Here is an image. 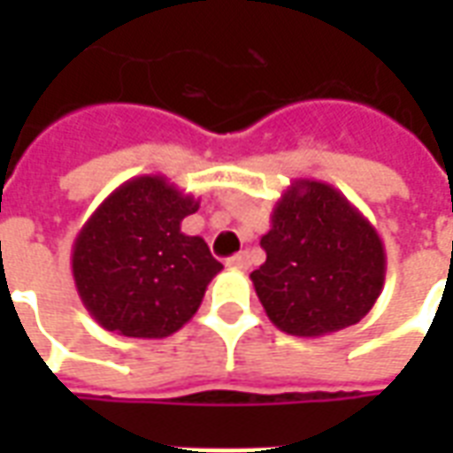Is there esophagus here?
I'll return each instance as SVG.
<instances>
[{"label":"esophagus","mask_w":453,"mask_h":453,"mask_svg":"<svg viewBox=\"0 0 453 453\" xmlns=\"http://www.w3.org/2000/svg\"><path fill=\"white\" fill-rule=\"evenodd\" d=\"M227 266H230V269L245 272V269H250V255H247V252H240V255L230 257V259H227Z\"/></svg>","instance_id":"34e87169"}]
</instances>
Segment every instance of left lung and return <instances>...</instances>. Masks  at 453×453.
Here are the masks:
<instances>
[{
	"label": "left lung",
	"mask_w": 453,
	"mask_h": 453,
	"mask_svg": "<svg viewBox=\"0 0 453 453\" xmlns=\"http://www.w3.org/2000/svg\"><path fill=\"white\" fill-rule=\"evenodd\" d=\"M266 262L250 279L269 320L294 337L357 325L386 281L383 240L347 196L318 179H296L262 235Z\"/></svg>",
	"instance_id": "obj_1"
}]
</instances>
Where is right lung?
<instances>
[{
    "instance_id": "add662e5",
    "label": "right lung",
    "mask_w": 453,
    "mask_h": 453,
    "mask_svg": "<svg viewBox=\"0 0 453 453\" xmlns=\"http://www.w3.org/2000/svg\"><path fill=\"white\" fill-rule=\"evenodd\" d=\"M198 211L162 174L123 181L104 198L73 245V276L84 308L109 333L169 337L194 318L211 279L223 269L206 240L184 235Z\"/></svg>"
}]
</instances>
